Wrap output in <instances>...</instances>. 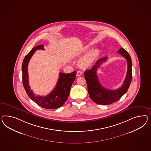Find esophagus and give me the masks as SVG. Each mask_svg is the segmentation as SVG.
<instances>
[{"mask_svg":"<svg viewBox=\"0 0 151 151\" xmlns=\"http://www.w3.org/2000/svg\"><path fill=\"white\" fill-rule=\"evenodd\" d=\"M82 71H77V76H81V75H82Z\"/></svg>","mask_w":151,"mask_h":151,"instance_id":"34e87169","label":"esophagus"}]
</instances>
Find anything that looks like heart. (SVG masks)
Here are the masks:
<instances>
[{
	"mask_svg": "<svg viewBox=\"0 0 151 151\" xmlns=\"http://www.w3.org/2000/svg\"><path fill=\"white\" fill-rule=\"evenodd\" d=\"M87 49L85 50V52ZM99 52L98 49H93L91 50L88 53L86 54L84 57L82 58L79 61V65L83 68H86L89 67L94 60L97 58L99 55Z\"/></svg>",
	"mask_w": 151,
	"mask_h": 151,
	"instance_id": "heart-1",
	"label": "heart"
}]
</instances>
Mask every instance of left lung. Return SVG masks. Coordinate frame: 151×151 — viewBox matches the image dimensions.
Masks as SVG:
<instances>
[{
  "mask_svg": "<svg viewBox=\"0 0 151 151\" xmlns=\"http://www.w3.org/2000/svg\"><path fill=\"white\" fill-rule=\"evenodd\" d=\"M118 53L127 59V76L121 87L115 90L106 89L101 85L98 80L97 70L103 62L106 61L107 57L99 59L95 64L89 70L84 73V78L86 80L88 92L90 97L93 102L100 105H109L117 102L125 93L130 85L132 80V60L130 56L127 51L121 48Z\"/></svg>",
  "mask_w": 151,
  "mask_h": 151,
  "instance_id": "obj_1",
  "label": "left lung"
}]
</instances>
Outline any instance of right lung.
Listing matches in <instances>:
<instances>
[{
  "mask_svg": "<svg viewBox=\"0 0 151 151\" xmlns=\"http://www.w3.org/2000/svg\"><path fill=\"white\" fill-rule=\"evenodd\" d=\"M37 49L44 50V45H39L33 48L26 55L22 62V83L24 90L29 97L38 106L47 109H58L63 106L68 99L71 85L76 78V71L70 73H59L56 86L49 94L45 96L35 94L29 86L28 65L30 59Z\"/></svg>",
  "mask_w": 151,
  "mask_h": 151,
  "instance_id": "right-lung-1",
  "label": "right lung"
}]
</instances>
